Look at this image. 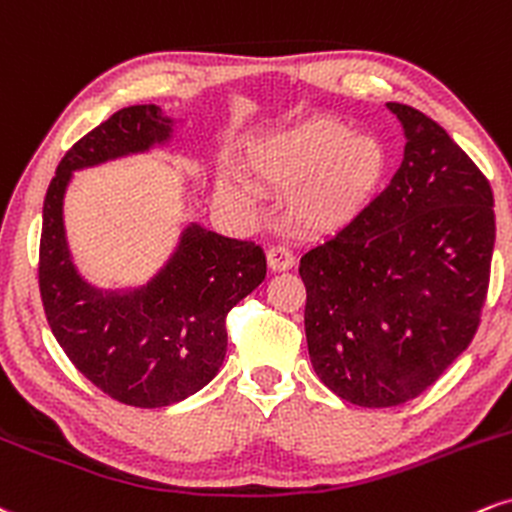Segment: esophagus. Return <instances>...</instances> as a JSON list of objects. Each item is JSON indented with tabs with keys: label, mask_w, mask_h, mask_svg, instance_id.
Wrapping results in <instances>:
<instances>
[{
	"label": "esophagus",
	"mask_w": 512,
	"mask_h": 512,
	"mask_svg": "<svg viewBox=\"0 0 512 512\" xmlns=\"http://www.w3.org/2000/svg\"><path fill=\"white\" fill-rule=\"evenodd\" d=\"M294 266V256L287 246H270L268 249V268L273 273H282V270H290Z\"/></svg>",
	"instance_id": "1"
}]
</instances>
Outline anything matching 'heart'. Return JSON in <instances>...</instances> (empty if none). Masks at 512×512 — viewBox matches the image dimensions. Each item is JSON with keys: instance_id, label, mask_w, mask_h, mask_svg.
<instances>
[{"instance_id": "heart-1", "label": "heart", "mask_w": 512, "mask_h": 512, "mask_svg": "<svg viewBox=\"0 0 512 512\" xmlns=\"http://www.w3.org/2000/svg\"><path fill=\"white\" fill-rule=\"evenodd\" d=\"M244 170L258 189L290 191L287 215L297 230L330 234L350 225L376 196L386 148L374 136H352L340 119L316 117L254 143ZM220 194L244 198L246 191L222 179Z\"/></svg>"}]
</instances>
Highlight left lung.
<instances>
[{
	"instance_id": "8db88e82",
	"label": "left lung",
	"mask_w": 512,
	"mask_h": 512,
	"mask_svg": "<svg viewBox=\"0 0 512 512\" xmlns=\"http://www.w3.org/2000/svg\"><path fill=\"white\" fill-rule=\"evenodd\" d=\"M405 129L390 184L302 256L316 376L359 407L417 398L470 347L494 256L489 179L443 126L388 102Z\"/></svg>"
}]
</instances>
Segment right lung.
I'll return each mask as SVG.
<instances>
[{"label":"right lung","instance_id":"obj_1","mask_svg":"<svg viewBox=\"0 0 512 512\" xmlns=\"http://www.w3.org/2000/svg\"><path fill=\"white\" fill-rule=\"evenodd\" d=\"M170 134L172 119L158 105L114 112L66 150L42 206L38 282L52 335L95 388L131 407H167L208 386L227 352V314L266 278L261 246L198 225L136 292H100L76 273L62 220L71 172Z\"/></svg>","mask_w":512,"mask_h":512}]
</instances>
